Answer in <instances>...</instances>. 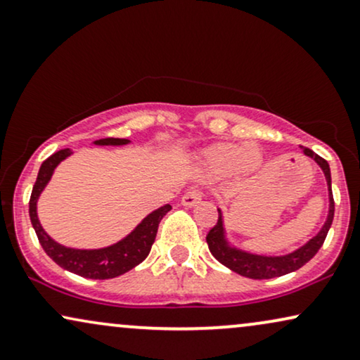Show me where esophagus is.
Segmentation results:
<instances>
[{"label": "esophagus", "instance_id": "esophagus-1", "mask_svg": "<svg viewBox=\"0 0 360 360\" xmlns=\"http://www.w3.org/2000/svg\"><path fill=\"white\" fill-rule=\"evenodd\" d=\"M202 200V192H198V190H190L181 197V203H184L185 207H193L197 205L198 202Z\"/></svg>", "mask_w": 360, "mask_h": 360}]
</instances>
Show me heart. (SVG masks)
I'll return each mask as SVG.
<instances>
[{
	"mask_svg": "<svg viewBox=\"0 0 360 360\" xmlns=\"http://www.w3.org/2000/svg\"><path fill=\"white\" fill-rule=\"evenodd\" d=\"M262 162V153L255 145H238V143H219L210 146L203 153V165L208 172L215 175H225L237 168L240 170H252L259 167Z\"/></svg>",
	"mask_w": 360,
	"mask_h": 360,
	"instance_id": "obj_1",
	"label": "heart"
}]
</instances>
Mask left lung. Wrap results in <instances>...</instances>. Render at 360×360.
<instances>
[{
    "mask_svg": "<svg viewBox=\"0 0 360 360\" xmlns=\"http://www.w3.org/2000/svg\"><path fill=\"white\" fill-rule=\"evenodd\" d=\"M304 152L305 155H309L310 158L316 160L319 165H321L323 173H326L327 184H329L330 210H329V217H327L326 225H323L321 232H319L309 243H305L304 247H300L299 250H295L294 254H288L285 257L250 255V254H245V252L233 250V248H230L227 245V242L224 240L221 214L219 210V220H217V224L210 229V232L207 233V243H208V248H210L212 255H214L221 265H225V267L233 270V272L243 275V277L262 281V278H275V277H282V275L285 274L295 272V270H299L302 265L307 264V262L317 254L319 248L322 247L323 240H326L327 233H329L332 220H334L335 203H334V195H332L330 168H329V163H327V160L319 157V155L314 153L310 148H304Z\"/></svg>",
    "mask_w": 360,
    "mask_h": 360,
    "instance_id": "8db88e82",
    "label": "left lung"
}]
</instances>
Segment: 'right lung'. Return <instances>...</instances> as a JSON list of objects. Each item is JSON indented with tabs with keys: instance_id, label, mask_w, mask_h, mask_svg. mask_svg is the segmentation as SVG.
I'll list each match as a JSON object with an SVG mask.
<instances>
[{
	"instance_id": "obj_1",
	"label": "right lung",
	"mask_w": 360,
	"mask_h": 360,
	"mask_svg": "<svg viewBox=\"0 0 360 360\" xmlns=\"http://www.w3.org/2000/svg\"><path fill=\"white\" fill-rule=\"evenodd\" d=\"M96 145H125L128 140L123 139H101L95 141ZM70 150H60V152L53 153L50 158H46L39 167L37 181L33 185V192L30 197V219L33 225L34 232L39 243H41L43 250L46 252L48 257L56 262L60 267L70 272L79 275L85 278H113L118 275H123L128 270L141 264L146 259V255L152 250V245L157 237V230L160 220L165 217L167 212L172 210L170 205H165L158 210L150 214L133 232L123 238L122 242L115 243L112 247L100 248V250H75V248H66L55 240L48 237L46 232L41 229L37 215V200L39 193L43 192L44 185L51 179L53 170H55L58 163L66 157H70Z\"/></svg>"
}]
</instances>
